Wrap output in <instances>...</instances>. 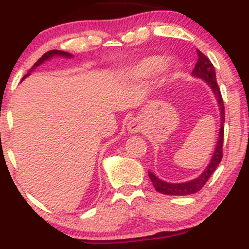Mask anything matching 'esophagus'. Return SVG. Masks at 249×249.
<instances>
[{
    "mask_svg": "<svg viewBox=\"0 0 249 249\" xmlns=\"http://www.w3.org/2000/svg\"><path fill=\"white\" fill-rule=\"evenodd\" d=\"M127 131L130 133H137L142 131L143 129V122L140 117L132 118L129 123H127Z\"/></svg>",
    "mask_w": 249,
    "mask_h": 249,
    "instance_id": "obj_1",
    "label": "esophagus"
}]
</instances>
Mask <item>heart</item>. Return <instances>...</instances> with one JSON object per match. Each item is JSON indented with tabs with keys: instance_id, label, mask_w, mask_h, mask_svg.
I'll list each match as a JSON object with an SVG mask.
<instances>
[{
	"instance_id": "b5f03b06",
	"label": "heart",
	"mask_w": 249,
	"mask_h": 249,
	"mask_svg": "<svg viewBox=\"0 0 249 249\" xmlns=\"http://www.w3.org/2000/svg\"><path fill=\"white\" fill-rule=\"evenodd\" d=\"M164 61L159 56H151V57H145L142 61H140L137 64L133 67L132 69V75L136 78H149L154 75L158 74L159 71H161V69L163 68Z\"/></svg>"
}]
</instances>
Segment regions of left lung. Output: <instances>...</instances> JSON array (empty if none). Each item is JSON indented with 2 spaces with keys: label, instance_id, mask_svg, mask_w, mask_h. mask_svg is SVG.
<instances>
[{
  "label": "left lung",
  "instance_id": "obj_1",
  "mask_svg": "<svg viewBox=\"0 0 249 249\" xmlns=\"http://www.w3.org/2000/svg\"><path fill=\"white\" fill-rule=\"evenodd\" d=\"M198 54V61L196 64L195 69H193L192 75L195 77L201 78L203 81H205L206 85L211 88V90L213 91L214 98H216L217 103H218L219 107V116H221V127H219V133H218V141H217L216 148H214L213 158H211L210 162H209L208 167L204 169L203 173L197 177L196 179L190 180L186 182H167L163 180L159 179L154 173L148 172L149 178H150L151 182H153L154 187L158 192L162 193V195L167 196H187V195H193V193L198 192L201 190V187L205 185V182L208 181L209 178L213 175V173L216 171L217 166L221 162L222 156V146H223V137H224V104L223 99H222L221 90H219L218 85H217L216 81V72H214V68L213 63L210 62V59L200 52L199 50H197Z\"/></svg>",
  "mask_w": 249,
  "mask_h": 249
}]
</instances>
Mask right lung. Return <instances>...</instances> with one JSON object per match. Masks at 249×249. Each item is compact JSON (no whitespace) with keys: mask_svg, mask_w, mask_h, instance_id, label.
<instances>
[{"mask_svg":"<svg viewBox=\"0 0 249 249\" xmlns=\"http://www.w3.org/2000/svg\"><path fill=\"white\" fill-rule=\"evenodd\" d=\"M53 57H64V58H72V54H70L69 52L61 51V50H51V51H48V52H46V53H44L43 56H41L40 58H39L38 61H36V62L35 63V65H33V67L31 68L30 71H28L27 74H26L25 76H23V78H26L27 76H30L31 72H32L33 70L36 69V68H38L39 65L43 64V63L45 62V61H49V59L53 58ZM23 78H22V80H23Z\"/></svg>","mask_w":249,"mask_h":249,"instance_id":"add662e5","label":"right lung"}]
</instances>
